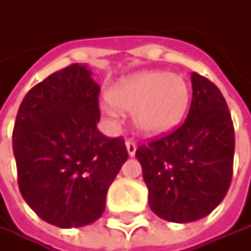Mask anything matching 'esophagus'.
<instances>
[{"label":"esophagus","instance_id":"esophagus-1","mask_svg":"<svg viewBox=\"0 0 251 251\" xmlns=\"http://www.w3.org/2000/svg\"><path fill=\"white\" fill-rule=\"evenodd\" d=\"M126 151H128L129 156H134L137 152V144L134 141H126Z\"/></svg>","mask_w":251,"mask_h":251}]
</instances>
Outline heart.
I'll list each match as a JSON object with an SVG mask.
<instances>
[{
  "mask_svg": "<svg viewBox=\"0 0 251 251\" xmlns=\"http://www.w3.org/2000/svg\"><path fill=\"white\" fill-rule=\"evenodd\" d=\"M190 85L179 74L144 71L117 79L107 90L103 110L111 117L117 110L132 111L135 128L148 137L173 131L190 105Z\"/></svg>",
  "mask_w": 251,
  "mask_h": 251,
  "instance_id": "1",
  "label": "heart"
}]
</instances>
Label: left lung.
<instances>
[{
  "mask_svg": "<svg viewBox=\"0 0 251 251\" xmlns=\"http://www.w3.org/2000/svg\"><path fill=\"white\" fill-rule=\"evenodd\" d=\"M191 85L184 125L135 152L151 209L172 223H191L211 214L232 180L235 131L227 103L205 76L193 72Z\"/></svg>",
  "mask_w": 251,
  "mask_h": 251,
  "instance_id": "obj_1",
  "label": "left lung"
}]
</instances>
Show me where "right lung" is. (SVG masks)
Segmentation results:
<instances>
[{
    "label": "right lung",
    "mask_w": 251,
    "mask_h": 251,
    "mask_svg": "<svg viewBox=\"0 0 251 251\" xmlns=\"http://www.w3.org/2000/svg\"><path fill=\"white\" fill-rule=\"evenodd\" d=\"M99 85L87 64L51 74L26 93L13 129L18 184L25 201L57 227L87 226L102 215L128 151L98 129Z\"/></svg>",
    "instance_id": "right-lung-1"
}]
</instances>
